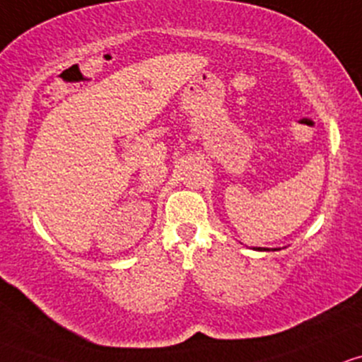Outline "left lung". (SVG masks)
Wrapping results in <instances>:
<instances>
[{
	"instance_id": "8db88e82",
	"label": "left lung",
	"mask_w": 362,
	"mask_h": 362,
	"mask_svg": "<svg viewBox=\"0 0 362 362\" xmlns=\"http://www.w3.org/2000/svg\"><path fill=\"white\" fill-rule=\"evenodd\" d=\"M259 249H262V247H259Z\"/></svg>"
}]
</instances>
